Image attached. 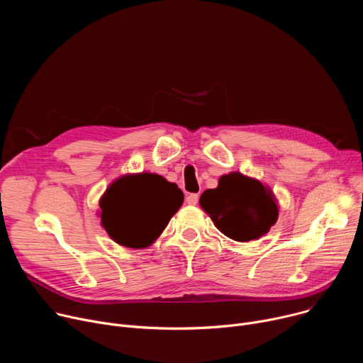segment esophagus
<instances>
[{
	"label": "esophagus",
	"instance_id": "obj_1",
	"mask_svg": "<svg viewBox=\"0 0 363 363\" xmlns=\"http://www.w3.org/2000/svg\"><path fill=\"white\" fill-rule=\"evenodd\" d=\"M198 199H199V195L198 194H189L186 196V203L189 205H196L198 203Z\"/></svg>",
	"mask_w": 363,
	"mask_h": 363
}]
</instances>
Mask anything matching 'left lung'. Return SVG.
I'll return each instance as SVG.
<instances>
[{
  "mask_svg": "<svg viewBox=\"0 0 363 363\" xmlns=\"http://www.w3.org/2000/svg\"><path fill=\"white\" fill-rule=\"evenodd\" d=\"M202 210L216 227L235 241H251L266 234L279 218L274 195L260 181L231 172L199 198Z\"/></svg>",
  "mask_w": 363,
  "mask_h": 363,
  "instance_id": "left-lung-1",
  "label": "left lung"
}]
</instances>
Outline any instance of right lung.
Masks as SVG:
<instances>
[{
	"label": "right lung",
	"instance_id": "add662e5",
	"mask_svg": "<svg viewBox=\"0 0 363 363\" xmlns=\"http://www.w3.org/2000/svg\"><path fill=\"white\" fill-rule=\"evenodd\" d=\"M182 202L178 185L161 175H126L100 199L101 225L118 244L143 248L161 235Z\"/></svg>",
	"mask_w": 363,
	"mask_h": 363
}]
</instances>
